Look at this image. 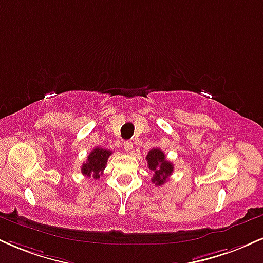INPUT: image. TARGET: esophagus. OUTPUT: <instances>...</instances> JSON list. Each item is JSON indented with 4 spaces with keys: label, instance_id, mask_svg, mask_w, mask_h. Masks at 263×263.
<instances>
[{
    "label": "esophagus",
    "instance_id": "34e87169",
    "mask_svg": "<svg viewBox=\"0 0 263 263\" xmlns=\"http://www.w3.org/2000/svg\"><path fill=\"white\" fill-rule=\"evenodd\" d=\"M123 149H125L126 152H131L132 149H134V143H132L131 141H127L123 143Z\"/></svg>",
    "mask_w": 263,
    "mask_h": 263
}]
</instances>
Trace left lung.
I'll list each match as a JSON object with an SVG mask.
<instances>
[{
	"mask_svg": "<svg viewBox=\"0 0 263 263\" xmlns=\"http://www.w3.org/2000/svg\"><path fill=\"white\" fill-rule=\"evenodd\" d=\"M147 162L151 172H153L152 182L156 186L164 185L169 180V176L174 172L173 163L166 160L165 154L159 148H153V149L148 152Z\"/></svg>",
	"mask_w": 263,
	"mask_h": 263,
	"instance_id": "8db88e82",
	"label": "left lung"
}]
</instances>
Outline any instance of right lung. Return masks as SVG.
Returning a JSON list of instances; mask_svg holds the SVG:
<instances>
[{
  "instance_id": "obj_1",
  "label": "right lung",
  "mask_w": 263,
  "mask_h": 263,
  "mask_svg": "<svg viewBox=\"0 0 263 263\" xmlns=\"http://www.w3.org/2000/svg\"><path fill=\"white\" fill-rule=\"evenodd\" d=\"M111 151L103 149V148H94L88 156L87 162L82 165V174L85 176H93L94 179H99L106 166L107 158L111 156Z\"/></svg>"
}]
</instances>
